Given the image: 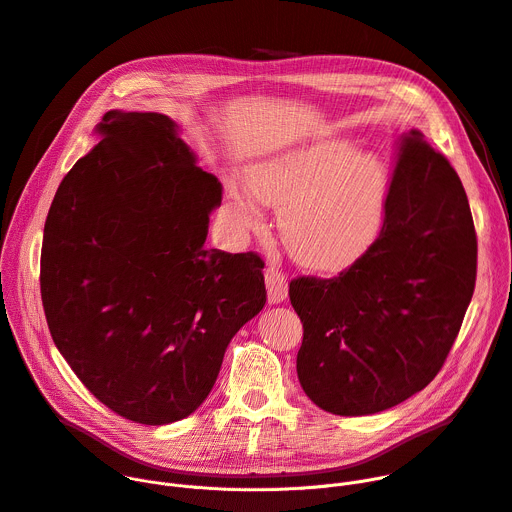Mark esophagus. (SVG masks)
Returning a JSON list of instances; mask_svg holds the SVG:
<instances>
[{"instance_id": "obj_1", "label": "esophagus", "mask_w": 512, "mask_h": 512, "mask_svg": "<svg viewBox=\"0 0 512 512\" xmlns=\"http://www.w3.org/2000/svg\"><path fill=\"white\" fill-rule=\"evenodd\" d=\"M264 279H266V289H268V301L270 303H281V301L287 299L289 283H287V277L281 270L266 268Z\"/></svg>"}]
</instances>
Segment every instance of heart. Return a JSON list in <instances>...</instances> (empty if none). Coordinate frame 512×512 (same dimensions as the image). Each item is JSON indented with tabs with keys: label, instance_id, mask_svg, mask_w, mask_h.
I'll return each mask as SVG.
<instances>
[{
	"label": "heart",
	"instance_id": "1",
	"mask_svg": "<svg viewBox=\"0 0 512 512\" xmlns=\"http://www.w3.org/2000/svg\"><path fill=\"white\" fill-rule=\"evenodd\" d=\"M248 184L252 192L229 186L235 217L252 227L260 201L281 207L283 242L305 266L342 270L365 256L381 233L387 168L348 139H313L274 153L248 170Z\"/></svg>",
	"mask_w": 512,
	"mask_h": 512
}]
</instances>
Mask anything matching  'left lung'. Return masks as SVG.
I'll list each match as a JSON object with an SVG mask.
<instances>
[{
  "mask_svg": "<svg viewBox=\"0 0 512 512\" xmlns=\"http://www.w3.org/2000/svg\"><path fill=\"white\" fill-rule=\"evenodd\" d=\"M478 240L467 194L420 131L400 141L377 242L334 279L297 277V375L338 416L383 412L441 371L476 287Z\"/></svg>",
  "mask_w": 512,
  "mask_h": 512,
  "instance_id": "left-lung-1",
  "label": "left lung"
}]
</instances>
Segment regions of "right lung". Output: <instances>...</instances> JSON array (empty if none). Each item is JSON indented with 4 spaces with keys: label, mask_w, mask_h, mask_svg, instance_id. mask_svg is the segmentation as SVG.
Returning <instances> with one entry per match:
<instances>
[{
    "label": "right lung",
    "mask_w": 512,
    "mask_h": 512,
    "mask_svg": "<svg viewBox=\"0 0 512 512\" xmlns=\"http://www.w3.org/2000/svg\"><path fill=\"white\" fill-rule=\"evenodd\" d=\"M43 235L55 346L112 412L170 424L213 389L225 348L266 303L258 254L205 248L221 182L157 112L104 114Z\"/></svg>",
    "instance_id": "obj_1"
}]
</instances>
